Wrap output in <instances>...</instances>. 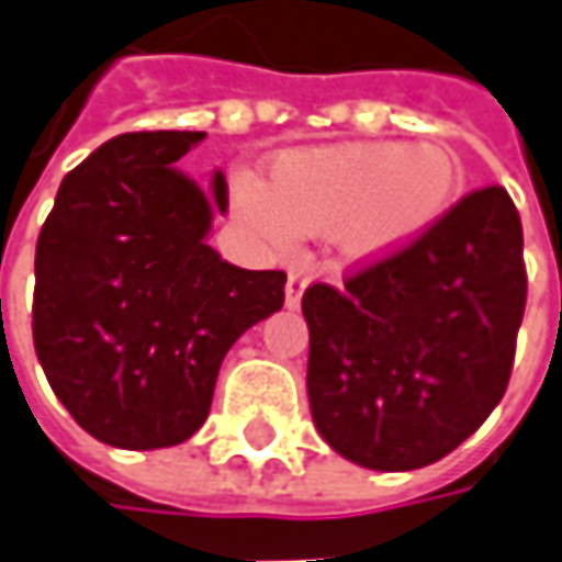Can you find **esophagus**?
Instances as JSON below:
<instances>
[{
    "mask_svg": "<svg viewBox=\"0 0 562 562\" xmlns=\"http://www.w3.org/2000/svg\"><path fill=\"white\" fill-rule=\"evenodd\" d=\"M304 289H307V273H304V270H289V282H285V304H289V307H299Z\"/></svg>",
    "mask_w": 562,
    "mask_h": 562,
    "instance_id": "34e87169",
    "label": "esophagus"
}]
</instances>
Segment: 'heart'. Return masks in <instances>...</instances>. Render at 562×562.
Returning a JSON list of instances; mask_svg holds the SVG:
<instances>
[{
    "label": "heart",
    "mask_w": 562,
    "mask_h": 562,
    "mask_svg": "<svg viewBox=\"0 0 562 562\" xmlns=\"http://www.w3.org/2000/svg\"><path fill=\"white\" fill-rule=\"evenodd\" d=\"M460 186V167L445 148L348 143L285 151L270 165L267 186L239 173L233 199L267 243L333 229L341 258L370 263L432 233Z\"/></svg>",
    "instance_id": "b5f03b06"
}]
</instances>
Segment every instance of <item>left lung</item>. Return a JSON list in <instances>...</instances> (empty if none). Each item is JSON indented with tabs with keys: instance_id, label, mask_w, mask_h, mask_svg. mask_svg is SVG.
I'll use <instances>...</instances> for the list:
<instances>
[{
	"instance_id": "8db88e82",
	"label": "left lung",
	"mask_w": 562,
	"mask_h": 562,
	"mask_svg": "<svg viewBox=\"0 0 562 562\" xmlns=\"http://www.w3.org/2000/svg\"><path fill=\"white\" fill-rule=\"evenodd\" d=\"M522 223L504 186L463 195L432 233L307 285V397L345 460L404 473L463 445L507 392L526 311Z\"/></svg>"
}]
</instances>
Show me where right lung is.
Returning <instances> with one entry per match:
<instances>
[{"label": "right lung", "instance_id": "1", "mask_svg": "<svg viewBox=\"0 0 562 562\" xmlns=\"http://www.w3.org/2000/svg\"><path fill=\"white\" fill-rule=\"evenodd\" d=\"M204 133H124L58 186L36 239L33 348L89 436L130 451L202 429L233 341L280 311L282 270H243L204 243V195L173 161Z\"/></svg>", "mask_w": 562, "mask_h": 562}]
</instances>
